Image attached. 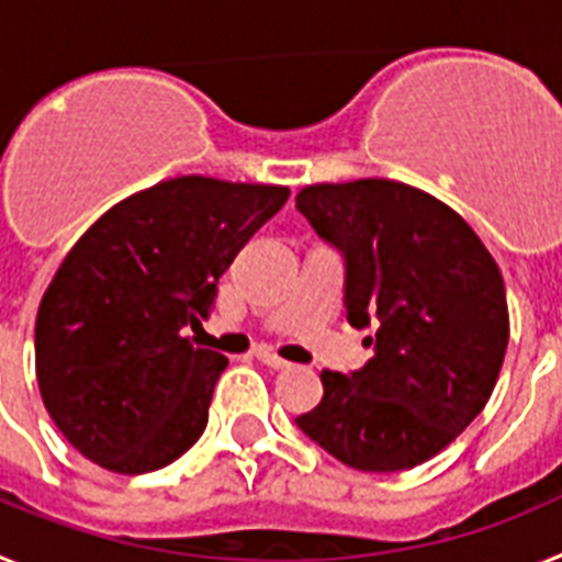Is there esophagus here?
Listing matches in <instances>:
<instances>
[{
	"mask_svg": "<svg viewBox=\"0 0 562 562\" xmlns=\"http://www.w3.org/2000/svg\"><path fill=\"white\" fill-rule=\"evenodd\" d=\"M256 357L261 362H265L267 369H290V362L284 360V357H278L276 351L267 349V346H261V349H256Z\"/></svg>",
	"mask_w": 562,
	"mask_h": 562,
	"instance_id": "34e87169",
	"label": "esophagus"
}]
</instances>
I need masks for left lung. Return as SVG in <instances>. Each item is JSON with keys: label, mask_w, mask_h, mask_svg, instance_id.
<instances>
[{"label": "left lung", "mask_w": 562, "mask_h": 562, "mask_svg": "<svg viewBox=\"0 0 562 562\" xmlns=\"http://www.w3.org/2000/svg\"><path fill=\"white\" fill-rule=\"evenodd\" d=\"M346 258V310L374 326L355 374L326 369L324 400L297 428L362 473L434 459L484 411L509 342L495 258L453 207L394 180L306 186L295 196Z\"/></svg>", "instance_id": "8db88e82"}]
</instances>
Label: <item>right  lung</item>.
Masks as SVG:
<instances>
[{
  "instance_id": "1",
  "label": "right lung",
  "mask_w": 562,
  "mask_h": 562,
  "mask_svg": "<svg viewBox=\"0 0 562 562\" xmlns=\"http://www.w3.org/2000/svg\"><path fill=\"white\" fill-rule=\"evenodd\" d=\"M286 196L188 173L126 196L72 245L38 304L36 380L78 453L140 475L200 439L227 357L186 329H202L220 278Z\"/></svg>"
}]
</instances>
